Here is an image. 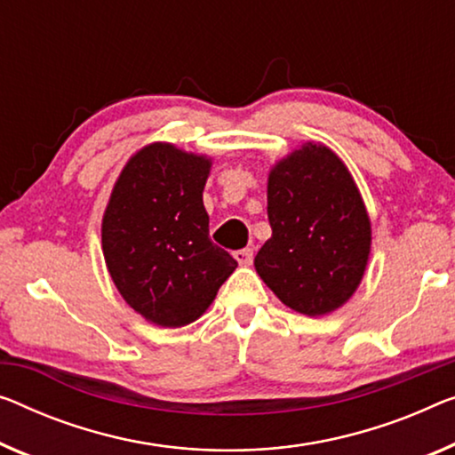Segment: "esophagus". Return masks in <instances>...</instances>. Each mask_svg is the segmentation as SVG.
Masks as SVG:
<instances>
[{
  "label": "esophagus",
  "instance_id": "obj_1",
  "mask_svg": "<svg viewBox=\"0 0 455 455\" xmlns=\"http://www.w3.org/2000/svg\"><path fill=\"white\" fill-rule=\"evenodd\" d=\"M235 259L239 261V266H251L253 263V249H239L235 251Z\"/></svg>",
  "mask_w": 455,
  "mask_h": 455
}]
</instances>
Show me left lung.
I'll list each match as a JSON object with an SVG mask.
<instances>
[{
  "instance_id": "1",
  "label": "left lung",
  "mask_w": 455,
  "mask_h": 455,
  "mask_svg": "<svg viewBox=\"0 0 455 455\" xmlns=\"http://www.w3.org/2000/svg\"><path fill=\"white\" fill-rule=\"evenodd\" d=\"M271 236L255 269L296 313L329 315L343 307L368 266L371 227L345 163L324 145L307 142L271 169Z\"/></svg>"
}]
</instances>
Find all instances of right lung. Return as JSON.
Here are the masks:
<instances>
[{
	"label": "right lung",
	"mask_w": 455,
	"mask_h": 455,
	"mask_svg": "<svg viewBox=\"0 0 455 455\" xmlns=\"http://www.w3.org/2000/svg\"><path fill=\"white\" fill-rule=\"evenodd\" d=\"M204 155L153 142L122 169L101 220L108 271L131 308L159 327L206 313L236 261L208 236Z\"/></svg>",
	"instance_id": "obj_1"
}]
</instances>
